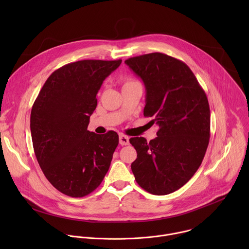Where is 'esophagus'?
<instances>
[{
    "label": "esophagus",
    "mask_w": 249,
    "mask_h": 249,
    "mask_svg": "<svg viewBox=\"0 0 249 249\" xmlns=\"http://www.w3.org/2000/svg\"><path fill=\"white\" fill-rule=\"evenodd\" d=\"M119 144L122 145V146H127V145H129V138H128V136L121 134V135L119 136Z\"/></svg>",
    "instance_id": "obj_1"
}]
</instances>
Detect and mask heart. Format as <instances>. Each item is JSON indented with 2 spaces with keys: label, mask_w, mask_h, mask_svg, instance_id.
<instances>
[{
  "label": "heart",
  "mask_w": 249,
  "mask_h": 249,
  "mask_svg": "<svg viewBox=\"0 0 249 249\" xmlns=\"http://www.w3.org/2000/svg\"><path fill=\"white\" fill-rule=\"evenodd\" d=\"M133 83H137V82H135V81H133V80H127V81L125 82L124 86H125V85H129V84H133Z\"/></svg>",
  "instance_id": "1"
}]
</instances>
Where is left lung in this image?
Masks as SVG:
<instances>
[{"mask_svg": "<svg viewBox=\"0 0 249 249\" xmlns=\"http://www.w3.org/2000/svg\"><path fill=\"white\" fill-rule=\"evenodd\" d=\"M125 64L146 88L144 116L159 126L149 143L143 137L129 141L137 151L131 168L137 183L154 195L181 188L197 171L210 139L207 95L190 68L162 53L129 58Z\"/></svg>", "mask_w": 249, "mask_h": 249, "instance_id": "left-lung-1", "label": "left lung"}]
</instances>
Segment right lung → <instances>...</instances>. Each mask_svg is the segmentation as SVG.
Returning <instances> with one entry per match:
<instances>
[{
    "mask_svg": "<svg viewBox=\"0 0 249 249\" xmlns=\"http://www.w3.org/2000/svg\"><path fill=\"white\" fill-rule=\"evenodd\" d=\"M122 60H82L50 75L30 114L33 150L48 181L71 197L94 191L108 171L118 146L116 132L88 130L96 94Z\"/></svg>",
    "mask_w": 249,
    "mask_h": 249,
    "instance_id": "add662e5",
    "label": "right lung"
}]
</instances>
